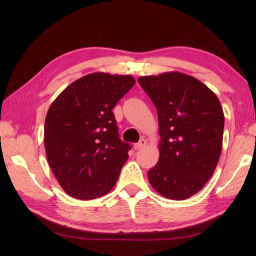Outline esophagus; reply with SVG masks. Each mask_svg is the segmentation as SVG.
I'll list each match as a JSON object with an SVG mask.
<instances>
[{"instance_id":"esophagus-1","label":"esophagus","mask_w":256,"mask_h":256,"mask_svg":"<svg viewBox=\"0 0 256 256\" xmlns=\"http://www.w3.org/2000/svg\"><path fill=\"white\" fill-rule=\"evenodd\" d=\"M146 146V140H144V138H141V140L138 141V144H136L133 146V148L136 149V150H140V149H142Z\"/></svg>"}]
</instances>
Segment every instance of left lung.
<instances>
[{
  "instance_id": "obj_1",
  "label": "left lung",
  "mask_w": 256,
  "mask_h": 256,
  "mask_svg": "<svg viewBox=\"0 0 256 256\" xmlns=\"http://www.w3.org/2000/svg\"><path fill=\"white\" fill-rule=\"evenodd\" d=\"M158 112L159 160L148 172L151 186L170 200H186L211 178L222 149L224 110L218 97L180 72L140 76Z\"/></svg>"
}]
</instances>
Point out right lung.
<instances>
[{
  "mask_svg": "<svg viewBox=\"0 0 256 256\" xmlns=\"http://www.w3.org/2000/svg\"><path fill=\"white\" fill-rule=\"evenodd\" d=\"M134 84L131 76L90 73L52 102L44 128L46 157L70 196L94 200L115 186L131 146L120 138L112 108Z\"/></svg>",
  "mask_w": 256,
  "mask_h": 256,
  "instance_id": "right-lung-1",
  "label": "right lung"
}]
</instances>
